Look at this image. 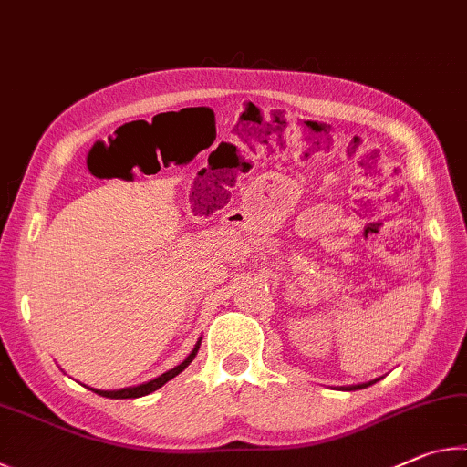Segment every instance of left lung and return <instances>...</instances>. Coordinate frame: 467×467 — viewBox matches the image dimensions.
<instances>
[{
	"instance_id": "obj_1",
	"label": "left lung",
	"mask_w": 467,
	"mask_h": 467,
	"mask_svg": "<svg viewBox=\"0 0 467 467\" xmlns=\"http://www.w3.org/2000/svg\"><path fill=\"white\" fill-rule=\"evenodd\" d=\"M379 379H381V377H379ZM379 379H373V381H368V383H358V385H348V387H339V389H342V391H357V389H365V387H368V385L377 383Z\"/></svg>"
}]
</instances>
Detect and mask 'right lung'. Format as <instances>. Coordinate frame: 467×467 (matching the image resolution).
<instances>
[{
	"label": "right lung",
	"mask_w": 467,
	"mask_h": 467,
	"mask_svg": "<svg viewBox=\"0 0 467 467\" xmlns=\"http://www.w3.org/2000/svg\"><path fill=\"white\" fill-rule=\"evenodd\" d=\"M200 344H202V337L197 339V344L193 346V350L189 352V357L181 362V365H177L175 368H171V370H167V373H162L161 377H156V379H152V381H146V383H141V385H133V387H123V389H113V391H102V389H94V387H88L90 391H94V393H99V395H102V398H110V400H130V398H141V395H148V393H152V391H156L158 387H162L164 383H169L172 377H177L179 373H183V370L192 365V360L195 358V354H197V350H200ZM86 387V385H84Z\"/></svg>",
	"instance_id": "add662e5"
}]
</instances>
